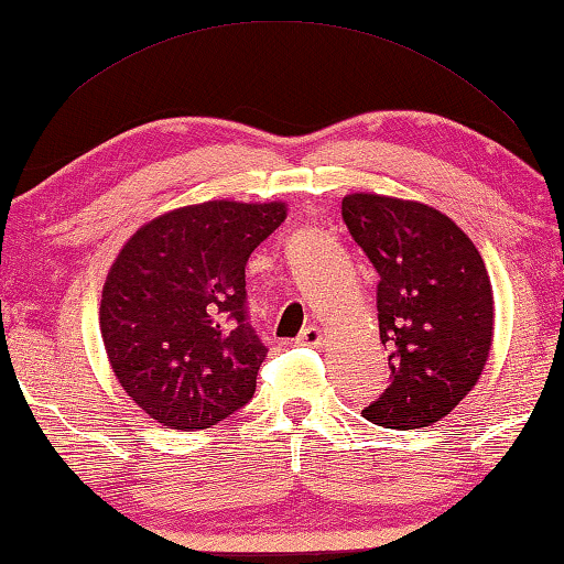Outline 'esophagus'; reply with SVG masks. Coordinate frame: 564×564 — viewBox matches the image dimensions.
Listing matches in <instances>:
<instances>
[{"label":"esophagus","mask_w":564,"mask_h":564,"mask_svg":"<svg viewBox=\"0 0 564 564\" xmlns=\"http://www.w3.org/2000/svg\"><path fill=\"white\" fill-rule=\"evenodd\" d=\"M299 345H308V347H321L323 345V330L317 325H308L305 330L299 335Z\"/></svg>","instance_id":"esophagus-1"}]
</instances>
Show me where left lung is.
<instances>
[{
  "instance_id": "left-lung-1",
  "label": "left lung",
  "mask_w": 564,
  "mask_h": 564,
  "mask_svg": "<svg viewBox=\"0 0 564 564\" xmlns=\"http://www.w3.org/2000/svg\"><path fill=\"white\" fill-rule=\"evenodd\" d=\"M343 221L375 265L389 384L362 409L384 429H422L464 399L490 352L494 291L464 231L426 204L347 194Z\"/></svg>"
}]
</instances>
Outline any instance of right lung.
I'll return each mask as SVG.
<instances>
[{
  "label": "right lung",
  "mask_w": 564,
  "mask_h": 564,
  "mask_svg": "<svg viewBox=\"0 0 564 564\" xmlns=\"http://www.w3.org/2000/svg\"><path fill=\"white\" fill-rule=\"evenodd\" d=\"M285 204L207 202L152 219L104 285L100 333L118 382L167 429H209L256 392L269 347L249 323L247 263Z\"/></svg>",
  "instance_id": "add662e5"
}]
</instances>
